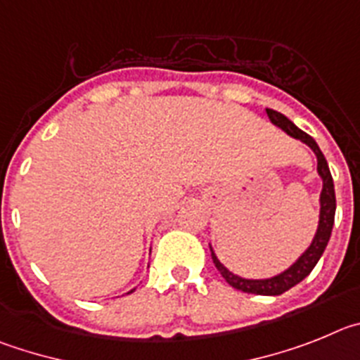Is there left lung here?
Returning <instances> with one entry per match:
<instances>
[{
	"label": "left lung",
	"instance_id": "left-lung-1",
	"mask_svg": "<svg viewBox=\"0 0 360 360\" xmlns=\"http://www.w3.org/2000/svg\"><path fill=\"white\" fill-rule=\"evenodd\" d=\"M267 111L269 120L273 122L276 127H280L281 131H285L289 136L296 138V140L303 141V143L309 145L314 150L317 158V172L323 179V190H321V212H319V226H317L316 236H314L312 244L307 249L292 265H290L287 271H283L281 274L273 278H267V280H245V278L236 276L231 271L220 264L219 258L215 257V252L212 249V258L215 267L219 269V273L222 274L226 281H228L231 287H235L236 290H242V292L249 294H260V296H280L285 290L292 289L294 285L300 283L301 280H305L312 269L316 267V264L319 262L321 255L325 252L326 244L330 240V235H332L333 228V217H335V190H333V179L332 174H330L328 163H326L325 156H323L321 148L317 147L316 140L312 136H309L307 132H303L301 129H297L296 125L290 122L287 116H283L281 112L273 111V109H265Z\"/></svg>",
	"mask_w": 360,
	"mask_h": 360
}]
</instances>
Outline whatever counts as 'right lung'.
Returning <instances> with one entry per match:
<instances>
[{"label": "right lung", "instance_id": "1", "mask_svg": "<svg viewBox=\"0 0 360 360\" xmlns=\"http://www.w3.org/2000/svg\"><path fill=\"white\" fill-rule=\"evenodd\" d=\"M131 292H132V290H131Z\"/></svg>", "mask_w": 360, "mask_h": 360}]
</instances>
